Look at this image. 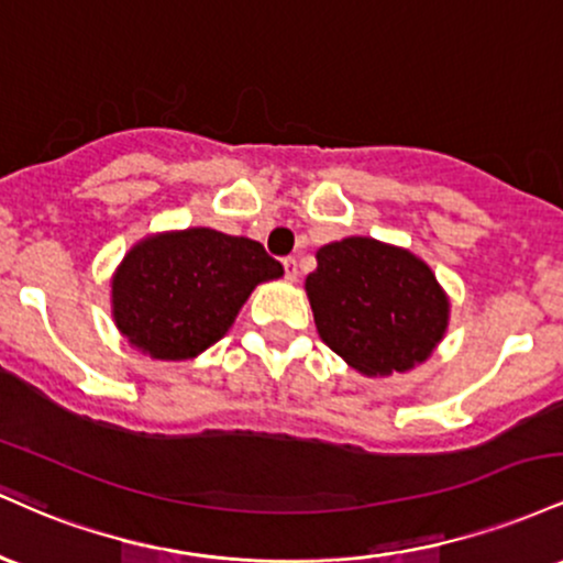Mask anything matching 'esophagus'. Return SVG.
Returning <instances> with one entry per match:
<instances>
[{
  "instance_id": "esophagus-1",
  "label": "esophagus",
  "mask_w": 563,
  "mask_h": 563,
  "mask_svg": "<svg viewBox=\"0 0 563 563\" xmlns=\"http://www.w3.org/2000/svg\"><path fill=\"white\" fill-rule=\"evenodd\" d=\"M283 267H286L288 280H296V277H299V264H296L294 256H286V260H283Z\"/></svg>"
}]
</instances>
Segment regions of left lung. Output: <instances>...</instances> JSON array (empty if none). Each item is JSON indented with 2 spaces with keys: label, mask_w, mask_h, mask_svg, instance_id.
<instances>
[{
  "label": "left lung",
  "mask_w": 563,
  "mask_h": 563,
  "mask_svg": "<svg viewBox=\"0 0 563 563\" xmlns=\"http://www.w3.org/2000/svg\"><path fill=\"white\" fill-rule=\"evenodd\" d=\"M320 339L365 376L423 363L448 328V296L410 251L373 238L322 245L307 277Z\"/></svg>",
  "instance_id": "obj_1"
}]
</instances>
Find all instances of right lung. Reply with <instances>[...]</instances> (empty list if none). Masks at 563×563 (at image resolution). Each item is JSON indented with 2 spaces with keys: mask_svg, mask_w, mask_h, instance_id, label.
Segmentation results:
<instances>
[{
  "mask_svg": "<svg viewBox=\"0 0 563 563\" xmlns=\"http://www.w3.org/2000/svg\"><path fill=\"white\" fill-rule=\"evenodd\" d=\"M283 264L249 238L209 228L147 238L121 262L113 318L134 346L156 360H187L228 333L256 283Z\"/></svg>",
  "mask_w": 563,
  "mask_h": 563,
  "instance_id": "right-lung-1",
  "label": "right lung"
}]
</instances>
